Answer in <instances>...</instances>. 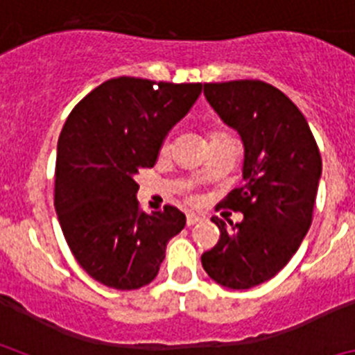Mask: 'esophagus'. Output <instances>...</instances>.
<instances>
[{
    "label": "esophagus",
    "mask_w": 355,
    "mask_h": 355,
    "mask_svg": "<svg viewBox=\"0 0 355 355\" xmlns=\"http://www.w3.org/2000/svg\"><path fill=\"white\" fill-rule=\"evenodd\" d=\"M202 218H200L199 215H196V213H188L187 215V225H196L197 222H200Z\"/></svg>",
    "instance_id": "obj_1"
}]
</instances>
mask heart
Returning a JSON list of instances; mask_svg holds the SVG:
<instances>
[{"mask_svg":"<svg viewBox=\"0 0 355 355\" xmlns=\"http://www.w3.org/2000/svg\"><path fill=\"white\" fill-rule=\"evenodd\" d=\"M218 135H224V133H213L211 139L213 137H218ZM165 150H167V142H163V146H162V153H165Z\"/></svg>","mask_w":355,"mask_h":355,"instance_id":"b5f03b06","label":"heart"}]
</instances>
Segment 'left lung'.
I'll use <instances>...</instances> for the list:
<instances>
[{"mask_svg":"<svg viewBox=\"0 0 355 355\" xmlns=\"http://www.w3.org/2000/svg\"><path fill=\"white\" fill-rule=\"evenodd\" d=\"M205 96L245 149L243 180L224 205L243 213L229 225L213 216L220 240L202 268L231 290H249L283 270L313 220L322 156L309 124L288 96L259 80L205 83Z\"/></svg>","mask_w":355,"mask_h":355,"instance_id":"8db88e82","label":"left lung"}]
</instances>
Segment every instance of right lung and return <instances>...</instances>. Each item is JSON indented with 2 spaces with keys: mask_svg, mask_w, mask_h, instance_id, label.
Instances as JSON below:
<instances>
[{
  "mask_svg": "<svg viewBox=\"0 0 355 355\" xmlns=\"http://www.w3.org/2000/svg\"><path fill=\"white\" fill-rule=\"evenodd\" d=\"M200 83L121 76L81 99L58 139L55 209L69 249L97 283L139 290L158 275L187 216L174 206L144 213L135 181L155 167L163 140L192 108Z\"/></svg>",
  "mask_w": 355,
  "mask_h": 355,
  "instance_id": "right-lung-1",
  "label": "right lung"
}]
</instances>
